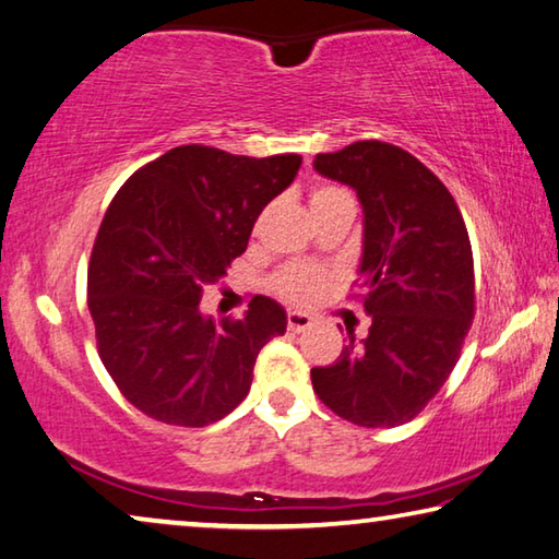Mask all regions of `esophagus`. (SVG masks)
I'll return each instance as SVG.
<instances>
[{
	"instance_id": "esophagus-1",
	"label": "esophagus",
	"mask_w": 559,
	"mask_h": 559,
	"mask_svg": "<svg viewBox=\"0 0 559 559\" xmlns=\"http://www.w3.org/2000/svg\"><path fill=\"white\" fill-rule=\"evenodd\" d=\"M311 326V317L301 314V311H287V329L295 331V334H301Z\"/></svg>"
}]
</instances>
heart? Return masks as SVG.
Here are the masks:
<instances>
[{"mask_svg":"<svg viewBox=\"0 0 559 559\" xmlns=\"http://www.w3.org/2000/svg\"><path fill=\"white\" fill-rule=\"evenodd\" d=\"M346 193L344 189L331 183H319L311 191V209L319 203H324L334 195ZM329 282V272L317 264H287L285 270H280L272 280V289L277 292L282 299L295 301V305H305V301L314 299L324 285Z\"/></svg>","mask_w":559,"mask_h":559,"instance_id":"heart-1","label":"heart"}]
</instances>
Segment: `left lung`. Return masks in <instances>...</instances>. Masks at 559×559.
Instances as JSON below:
<instances>
[{
    "instance_id": "left-lung-1",
    "label": "left lung",
    "mask_w": 559,
    "mask_h": 559,
    "mask_svg": "<svg viewBox=\"0 0 559 559\" xmlns=\"http://www.w3.org/2000/svg\"><path fill=\"white\" fill-rule=\"evenodd\" d=\"M314 169L356 189L366 213L364 260L350 295L368 336L311 368L331 413L358 427H397L447 383L476 311L474 254L462 211L427 166L395 144L364 140L317 154Z\"/></svg>"
}]
</instances>
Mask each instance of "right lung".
<instances>
[{
	"label": "right lung",
	"instance_id": "add662e5",
	"mask_svg": "<svg viewBox=\"0 0 559 559\" xmlns=\"http://www.w3.org/2000/svg\"><path fill=\"white\" fill-rule=\"evenodd\" d=\"M299 166V154L254 159L183 144L136 169L107 205L87 309L105 370L146 417L205 427L250 393L260 348L287 331L285 309L254 295L245 317L215 321L201 295L245 252Z\"/></svg>",
	"mask_w": 559,
	"mask_h": 559
}]
</instances>
